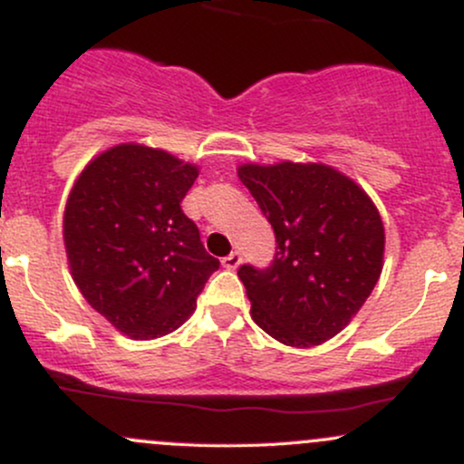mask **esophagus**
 Here are the masks:
<instances>
[{"mask_svg":"<svg viewBox=\"0 0 464 464\" xmlns=\"http://www.w3.org/2000/svg\"><path fill=\"white\" fill-rule=\"evenodd\" d=\"M239 264H242V255H239L237 250H233L231 255H227V257L222 259V266H225V268H228V270H236Z\"/></svg>","mask_w":464,"mask_h":464,"instance_id":"esophagus-1","label":"esophagus"}]
</instances>
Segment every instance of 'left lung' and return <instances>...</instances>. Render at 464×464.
<instances>
[{
    "label": "left lung",
    "instance_id": "obj_1",
    "mask_svg": "<svg viewBox=\"0 0 464 464\" xmlns=\"http://www.w3.org/2000/svg\"><path fill=\"white\" fill-rule=\"evenodd\" d=\"M276 253L268 268L239 266L250 316L287 347H314L347 327L384 266V225L349 177L323 163L239 165Z\"/></svg>",
    "mask_w": 464,
    "mask_h": 464
}]
</instances>
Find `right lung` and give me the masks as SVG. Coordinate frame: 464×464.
Returning a JSON list of instances; mask_svg holds the SVG:
<instances>
[{
    "label": "right lung",
    "mask_w": 464,
    "mask_h": 464,
    "mask_svg": "<svg viewBox=\"0 0 464 464\" xmlns=\"http://www.w3.org/2000/svg\"><path fill=\"white\" fill-rule=\"evenodd\" d=\"M198 168L165 150L120 143L82 169L63 237L78 290L135 340L180 327L220 262L180 209Z\"/></svg>",
    "instance_id": "add662e5"
}]
</instances>
